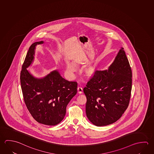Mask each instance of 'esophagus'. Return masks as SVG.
<instances>
[{
    "label": "esophagus",
    "instance_id": "1",
    "mask_svg": "<svg viewBox=\"0 0 154 154\" xmlns=\"http://www.w3.org/2000/svg\"><path fill=\"white\" fill-rule=\"evenodd\" d=\"M77 91L79 94H82L83 92V88L81 86H78Z\"/></svg>",
    "mask_w": 154,
    "mask_h": 154
}]
</instances>
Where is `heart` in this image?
Listing matches in <instances>:
<instances>
[{"label":"heart","instance_id":"b5f03b06","mask_svg":"<svg viewBox=\"0 0 154 154\" xmlns=\"http://www.w3.org/2000/svg\"><path fill=\"white\" fill-rule=\"evenodd\" d=\"M76 65L74 64H70L68 67V72L69 73H72L75 71L76 70Z\"/></svg>","mask_w":154,"mask_h":154}]
</instances>
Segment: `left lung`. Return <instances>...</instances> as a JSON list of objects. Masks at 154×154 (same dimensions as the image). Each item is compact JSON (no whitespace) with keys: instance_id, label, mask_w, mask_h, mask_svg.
<instances>
[{"instance_id":"1","label":"left lung","mask_w":154,"mask_h":154,"mask_svg":"<svg viewBox=\"0 0 154 154\" xmlns=\"http://www.w3.org/2000/svg\"><path fill=\"white\" fill-rule=\"evenodd\" d=\"M131 86V69L121 48L108 70L94 72L83 89L89 121L97 127L117 121L128 106Z\"/></svg>"}]
</instances>
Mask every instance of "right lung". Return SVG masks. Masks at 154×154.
I'll return each instance as SVG.
<instances>
[{"label": "right lung", "mask_w": 154, "mask_h": 154, "mask_svg": "<svg viewBox=\"0 0 154 154\" xmlns=\"http://www.w3.org/2000/svg\"><path fill=\"white\" fill-rule=\"evenodd\" d=\"M44 41L33 43L28 50L20 72V83L25 103L35 121L47 125H56L64 118L66 108L77 92V83L67 81L58 70L46 76L37 78L27 68L35 60L37 45Z\"/></svg>", "instance_id": "obj_1"}]
</instances>
